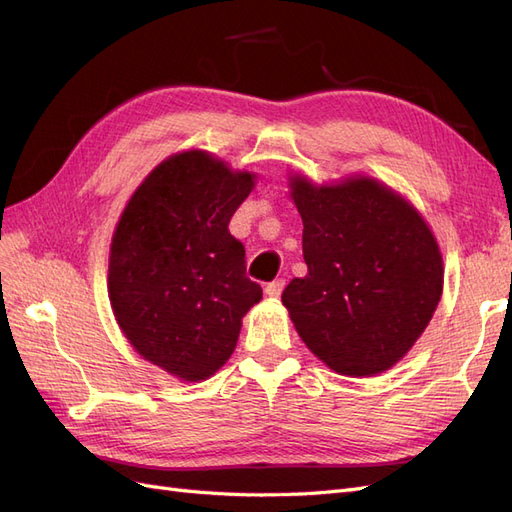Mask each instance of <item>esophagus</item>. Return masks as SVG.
<instances>
[{"mask_svg": "<svg viewBox=\"0 0 512 512\" xmlns=\"http://www.w3.org/2000/svg\"><path fill=\"white\" fill-rule=\"evenodd\" d=\"M284 286H286V280H273V282H269L267 284V288H265V292L269 294V297H273V299H277L282 294V290H284Z\"/></svg>", "mask_w": 512, "mask_h": 512, "instance_id": "obj_1", "label": "esophagus"}]
</instances>
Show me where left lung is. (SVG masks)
Returning <instances> with one entry per match:
<instances>
[{
  "label": "left lung",
  "instance_id": "left-lung-1",
  "mask_svg": "<svg viewBox=\"0 0 512 512\" xmlns=\"http://www.w3.org/2000/svg\"><path fill=\"white\" fill-rule=\"evenodd\" d=\"M305 277L282 294L305 346L342 376H376L404 356L436 312L438 243L408 200L374 179L316 185L292 177Z\"/></svg>",
  "mask_w": 512,
  "mask_h": 512
}]
</instances>
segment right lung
<instances>
[{
	"mask_svg": "<svg viewBox=\"0 0 512 512\" xmlns=\"http://www.w3.org/2000/svg\"><path fill=\"white\" fill-rule=\"evenodd\" d=\"M252 188L254 175L205 151L177 153L151 170L117 224L108 262L115 318L143 359L181 380L213 376L262 299L228 230Z\"/></svg>",
	"mask_w": 512,
	"mask_h": 512,
	"instance_id": "add662e5",
	"label": "right lung"
}]
</instances>
